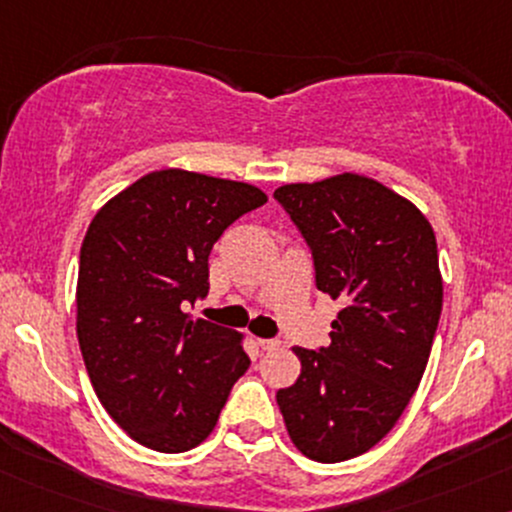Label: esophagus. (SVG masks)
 Returning a JSON list of instances; mask_svg holds the SVG:
<instances>
[{"instance_id": "34e87169", "label": "esophagus", "mask_w": 512, "mask_h": 512, "mask_svg": "<svg viewBox=\"0 0 512 512\" xmlns=\"http://www.w3.org/2000/svg\"><path fill=\"white\" fill-rule=\"evenodd\" d=\"M257 345H260L262 347V350H279V347H282V342H279V340H274V338H260V340H257Z\"/></svg>"}]
</instances>
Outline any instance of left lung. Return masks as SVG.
Returning <instances> with one entry per match:
<instances>
[{
    "label": "left lung",
    "instance_id": "left-lung-1",
    "mask_svg": "<svg viewBox=\"0 0 512 512\" xmlns=\"http://www.w3.org/2000/svg\"><path fill=\"white\" fill-rule=\"evenodd\" d=\"M311 247L316 286L342 301L320 350L277 391L291 442L313 462L359 457L389 435L423 379L442 313L437 240L408 199L362 174L274 192Z\"/></svg>",
    "mask_w": 512,
    "mask_h": 512
}]
</instances>
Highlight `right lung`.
<instances>
[{
  "mask_svg": "<svg viewBox=\"0 0 512 512\" xmlns=\"http://www.w3.org/2000/svg\"><path fill=\"white\" fill-rule=\"evenodd\" d=\"M262 204L267 194L252 184L160 170L89 223L77 340L101 406L143 447L177 454L201 445L250 367L243 335L184 311L209 294L213 243Z\"/></svg>",
  "mask_w": 512,
  "mask_h": 512,
  "instance_id": "right-lung-1",
  "label": "right lung"
}]
</instances>
